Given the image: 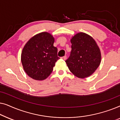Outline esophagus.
<instances>
[{
  "mask_svg": "<svg viewBox=\"0 0 120 120\" xmlns=\"http://www.w3.org/2000/svg\"><path fill=\"white\" fill-rule=\"evenodd\" d=\"M61 59H62V60H65L67 59V56H64V57H61Z\"/></svg>",
  "mask_w": 120,
  "mask_h": 120,
  "instance_id": "esophagus-1",
  "label": "esophagus"
}]
</instances>
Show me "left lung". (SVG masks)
Returning a JSON list of instances; mask_svg holds the SVG:
<instances>
[{
  "label": "left lung",
  "mask_w": 120,
  "mask_h": 120,
  "mask_svg": "<svg viewBox=\"0 0 120 120\" xmlns=\"http://www.w3.org/2000/svg\"><path fill=\"white\" fill-rule=\"evenodd\" d=\"M71 51L65 60L70 71L79 78L92 75L101 62V52L96 40L88 34L79 32L70 39Z\"/></svg>",
  "instance_id": "obj_1"
}]
</instances>
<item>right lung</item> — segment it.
Wrapping results in <instances>:
<instances>
[{
    "label": "right lung",
    "instance_id": "add662e5",
    "mask_svg": "<svg viewBox=\"0 0 120 120\" xmlns=\"http://www.w3.org/2000/svg\"><path fill=\"white\" fill-rule=\"evenodd\" d=\"M55 38L48 32H41L32 37L24 46L21 60L26 74L33 79L42 81L53 71L60 58L53 46Z\"/></svg>",
    "mask_w": 120,
    "mask_h": 120
}]
</instances>
